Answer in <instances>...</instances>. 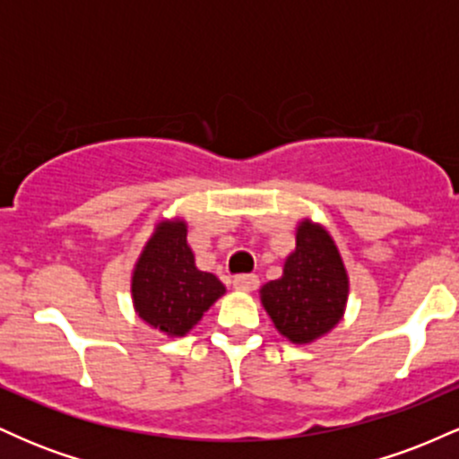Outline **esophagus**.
Here are the masks:
<instances>
[{"instance_id":"1","label":"esophagus","mask_w":459,"mask_h":459,"mask_svg":"<svg viewBox=\"0 0 459 459\" xmlns=\"http://www.w3.org/2000/svg\"><path fill=\"white\" fill-rule=\"evenodd\" d=\"M233 287L237 289V291L250 293V291H255L256 287H259V278L252 276V273H244V276H237L235 278Z\"/></svg>"}]
</instances>
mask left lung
I'll return each mask as SVG.
<instances>
[{
    "label": "left lung",
    "mask_w": 459,
    "mask_h": 459,
    "mask_svg": "<svg viewBox=\"0 0 459 459\" xmlns=\"http://www.w3.org/2000/svg\"><path fill=\"white\" fill-rule=\"evenodd\" d=\"M259 298L278 334L296 345L315 343L339 325L350 298V273L324 224L299 220L282 276L263 284Z\"/></svg>",
    "instance_id": "obj_1"
}]
</instances>
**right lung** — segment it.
Listing matches in <instances>:
<instances>
[{"label":"right lung","mask_w":459,"mask_h":459,"mask_svg":"<svg viewBox=\"0 0 459 459\" xmlns=\"http://www.w3.org/2000/svg\"><path fill=\"white\" fill-rule=\"evenodd\" d=\"M224 293L218 276L196 267L183 215L161 218L152 226L131 270V302L149 328L181 339Z\"/></svg>","instance_id":"right-lung-1"}]
</instances>
